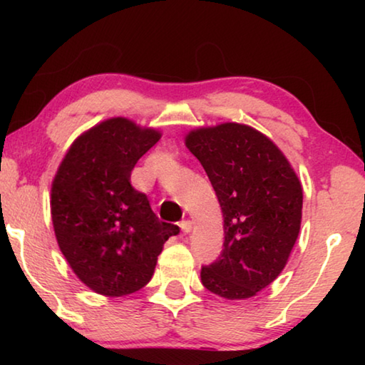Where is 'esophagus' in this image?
<instances>
[{
	"instance_id": "34e87169",
	"label": "esophagus",
	"mask_w": 365,
	"mask_h": 365,
	"mask_svg": "<svg viewBox=\"0 0 365 365\" xmlns=\"http://www.w3.org/2000/svg\"><path fill=\"white\" fill-rule=\"evenodd\" d=\"M180 228H182V232L185 235H188L191 230H193V224H191L190 220H182L180 222Z\"/></svg>"
}]
</instances>
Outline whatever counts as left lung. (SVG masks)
<instances>
[{
    "label": "left lung",
    "mask_w": 365,
    "mask_h": 365,
    "mask_svg": "<svg viewBox=\"0 0 365 365\" xmlns=\"http://www.w3.org/2000/svg\"><path fill=\"white\" fill-rule=\"evenodd\" d=\"M185 145L205 168L224 215V250L201 269L209 292L246 299L285 267L299 235L302 187L264 133L225 122L191 130Z\"/></svg>",
    "instance_id": "left-lung-1"
}]
</instances>
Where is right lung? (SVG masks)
Instances as JSON below:
<instances>
[{"instance_id": "1", "label": "right lung", "mask_w": 365, "mask_h": 365, "mask_svg": "<svg viewBox=\"0 0 365 365\" xmlns=\"http://www.w3.org/2000/svg\"><path fill=\"white\" fill-rule=\"evenodd\" d=\"M160 132L113 117L73 141L54 175L51 219L59 250L80 282L119 298L151 280L164 243L180 232L160 222L130 175Z\"/></svg>"}]
</instances>
